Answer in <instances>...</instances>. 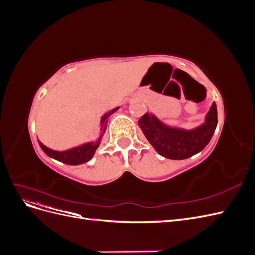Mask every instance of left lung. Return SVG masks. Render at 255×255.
I'll use <instances>...</instances> for the list:
<instances>
[{
	"mask_svg": "<svg viewBox=\"0 0 255 255\" xmlns=\"http://www.w3.org/2000/svg\"><path fill=\"white\" fill-rule=\"evenodd\" d=\"M217 106L213 103L205 122L194 129L170 128L155 116L144 114L138 125L146 139L161 156L170 159H185L202 151L210 142L217 127Z\"/></svg>",
	"mask_w": 255,
	"mask_h": 255,
	"instance_id": "left-lung-1",
	"label": "left lung"
}]
</instances>
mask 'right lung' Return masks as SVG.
I'll return each mask as SVG.
<instances>
[{
    "label": "right lung",
    "instance_id": "add662e5",
    "mask_svg": "<svg viewBox=\"0 0 255 255\" xmlns=\"http://www.w3.org/2000/svg\"><path fill=\"white\" fill-rule=\"evenodd\" d=\"M119 107H116V109L110 111L109 113H106L102 117V120H101L102 127L101 128L103 129V133L101 134V136H100V138L97 141L85 143L80 146H75V148H73V149L67 150V151H60V152L49 149L44 144H42L40 141H38L39 142L40 148L42 149V151L45 154H47L48 156L56 159V160H59V161H61V163L67 164V165H80V164L87 163V161L90 160L92 158V156H94V154H95L96 150L98 149L100 142H101V138L106 129L107 119H109L110 116L117 111Z\"/></svg>",
    "mask_w": 255,
    "mask_h": 255
}]
</instances>
